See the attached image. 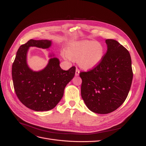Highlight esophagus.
Here are the masks:
<instances>
[{
	"label": "esophagus",
	"mask_w": 146,
	"mask_h": 146,
	"mask_svg": "<svg viewBox=\"0 0 146 146\" xmlns=\"http://www.w3.org/2000/svg\"><path fill=\"white\" fill-rule=\"evenodd\" d=\"M79 74H80V70H79L77 68L76 70V76H79Z\"/></svg>",
	"instance_id": "obj_1"
}]
</instances>
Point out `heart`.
<instances>
[{
  "instance_id": "b5f03b06",
  "label": "heart",
  "mask_w": 146,
  "mask_h": 146,
  "mask_svg": "<svg viewBox=\"0 0 146 146\" xmlns=\"http://www.w3.org/2000/svg\"><path fill=\"white\" fill-rule=\"evenodd\" d=\"M65 53L69 59L77 60L80 67L88 70L94 69L102 62L105 49L99 42L82 40L70 42Z\"/></svg>"
}]
</instances>
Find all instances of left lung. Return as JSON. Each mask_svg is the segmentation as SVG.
<instances>
[{"mask_svg": "<svg viewBox=\"0 0 146 146\" xmlns=\"http://www.w3.org/2000/svg\"><path fill=\"white\" fill-rule=\"evenodd\" d=\"M107 51L93 69L80 72L82 98L91 111L108 114L124 102L129 94L133 70L129 52L114 39L105 40Z\"/></svg>", "mask_w": 146, "mask_h": 146, "instance_id": "left-lung-1", "label": "left lung"}]
</instances>
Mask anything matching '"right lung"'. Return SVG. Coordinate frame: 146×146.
<instances>
[{"mask_svg":"<svg viewBox=\"0 0 146 146\" xmlns=\"http://www.w3.org/2000/svg\"><path fill=\"white\" fill-rule=\"evenodd\" d=\"M50 46L51 41L47 39H30L19 47L12 65L16 94L22 104L34 111H48L55 108L63 98L66 85L76 73L75 66L63 70L59 60L55 57L40 71H33L29 68L26 59L29 47L48 48Z\"/></svg>","mask_w":146,"mask_h":146,"instance_id":"right-lung-1","label":"right lung"}]
</instances>
